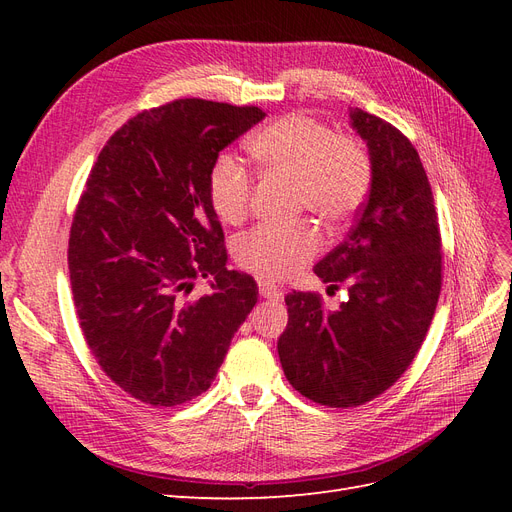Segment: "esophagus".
Here are the masks:
<instances>
[{
  "label": "esophagus",
  "mask_w": 512,
  "mask_h": 512,
  "mask_svg": "<svg viewBox=\"0 0 512 512\" xmlns=\"http://www.w3.org/2000/svg\"><path fill=\"white\" fill-rule=\"evenodd\" d=\"M258 292H260V297L271 299V301H282L284 299L282 288L271 284V282H258Z\"/></svg>",
  "instance_id": "esophagus-1"
}]
</instances>
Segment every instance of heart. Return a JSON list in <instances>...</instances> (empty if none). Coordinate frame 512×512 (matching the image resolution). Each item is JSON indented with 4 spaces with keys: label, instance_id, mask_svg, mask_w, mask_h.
Wrapping results in <instances>:
<instances>
[{
    "label": "heart",
    "instance_id": "heart-1",
    "mask_svg": "<svg viewBox=\"0 0 512 512\" xmlns=\"http://www.w3.org/2000/svg\"><path fill=\"white\" fill-rule=\"evenodd\" d=\"M258 168L269 177L294 183V203L314 211L331 226L348 222L361 209L374 179L365 145L354 136L335 134L327 123L309 115H286L258 130L247 143ZM209 203L226 224H241L250 211L254 179L237 158L220 156L207 177ZM322 247L318 226L262 224L235 243L239 267L269 280L307 265Z\"/></svg>",
    "mask_w": 512,
    "mask_h": 512
}]
</instances>
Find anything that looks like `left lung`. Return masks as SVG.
<instances>
[{"instance_id": "left-lung-1", "label": "left lung", "mask_w": 512, "mask_h": 512, "mask_svg": "<svg viewBox=\"0 0 512 512\" xmlns=\"http://www.w3.org/2000/svg\"><path fill=\"white\" fill-rule=\"evenodd\" d=\"M350 123L367 143L374 179L348 239L314 267L329 288L346 284L348 299L324 312L320 294L292 290L277 342L294 391L329 408L363 406L401 378L442 288L438 213L418 151L361 108Z\"/></svg>"}]
</instances>
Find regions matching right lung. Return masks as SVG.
I'll use <instances>...</instances> for the list:
<instances>
[{
    "mask_svg": "<svg viewBox=\"0 0 512 512\" xmlns=\"http://www.w3.org/2000/svg\"><path fill=\"white\" fill-rule=\"evenodd\" d=\"M262 119L258 106L168 102L123 123L91 168L68 243L74 307L104 374L143 404L205 393L258 301L254 277L226 269L207 177ZM207 274L212 292L190 300Z\"/></svg>",
    "mask_w": 512,
    "mask_h": 512,
    "instance_id": "add662e5",
    "label": "right lung"
}]
</instances>
